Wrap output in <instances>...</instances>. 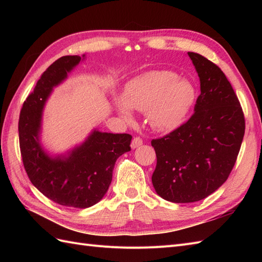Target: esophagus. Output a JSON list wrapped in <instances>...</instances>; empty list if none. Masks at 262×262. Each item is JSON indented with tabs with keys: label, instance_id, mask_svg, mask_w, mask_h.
Listing matches in <instances>:
<instances>
[{
	"label": "esophagus",
	"instance_id": "obj_1",
	"mask_svg": "<svg viewBox=\"0 0 262 262\" xmlns=\"http://www.w3.org/2000/svg\"><path fill=\"white\" fill-rule=\"evenodd\" d=\"M142 144H143V140H142L140 137H136V138H133V140L131 142V147L137 148Z\"/></svg>",
	"mask_w": 262,
	"mask_h": 262
}]
</instances>
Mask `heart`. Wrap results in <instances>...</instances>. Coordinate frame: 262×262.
<instances>
[{
    "instance_id": "obj_1",
    "label": "heart",
    "mask_w": 262,
    "mask_h": 262,
    "mask_svg": "<svg viewBox=\"0 0 262 262\" xmlns=\"http://www.w3.org/2000/svg\"><path fill=\"white\" fill-rule=\"evenodd\" d=\"M194 91L185 80L169 71H152L132 80L125 87L124 96L115 98L116 106L126 121H132V108L147 112L150 125L160 131L177 126L190 105Z\"/></svg>"
}]
</instances>
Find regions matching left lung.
Returning <instances> with one entry per match:
<instances>
[{"label": "left lung", "instance_id": "left-lung-1", "mask_svg": "<svg viewBox=\"0 0 262 262\" xmlns=\"http://www.w3.org/2000/svg\"><path fill=\"white\" fill-rule=\"evenodd\" d=\"M188 54L200 77L194 113L150 142L157 158L153 186L158 195L175 203L200 201L223 185L245 134L241 102L223 71L199 53Z\"/></svg>", "mask_w": 262, "mask_h": 262}]
</instances>
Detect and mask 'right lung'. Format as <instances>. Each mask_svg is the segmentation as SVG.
Masks as SVG:
<instances>
[{
  "mask_svg": "<svg viewBox=\"0 0 262 262\" xmlns=\"http://www.w3.org/2000/svg\"><path fill=\"white\" fill-rule=\"evenodd\" d=\"M80 61L78 55L61 57L41 74L20 109L18 136L24 168L31 184L55 203L85 209L106 194L117 158L131 149L132 137L94 131L68 157L51 158L43 152L38 140L43 105L52 87Z\"/></svg>",
  "mask_w": 262,
  "mask_h": 262,
  "instance_id": "obj_1",
  "label": "right lung"
}]
</instances>
